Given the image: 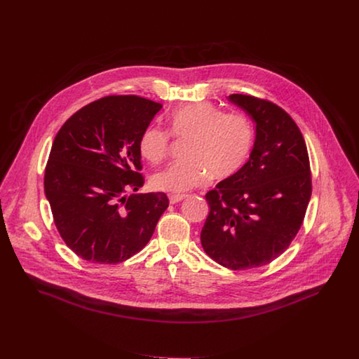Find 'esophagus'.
I'll list each match as a JSON object with an SVG mask.
<instances>
[{"instance_id": "1", "label": "esophagus", "mask_w": 359, "mask_h": 359, "mask_svg": "<svg viewBox=\"0 0 359 359\" xmlns=\"http://www.w3.org/2000/svg\"><path fill=\"white\" fill-rule=\"evenodd\" d=\"M186 198H187V195H184V194H172V195H169V202L173 205V203H177V202H180Z\"/></svg>"}]
</instances>
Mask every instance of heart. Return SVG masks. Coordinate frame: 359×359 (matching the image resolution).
Wrapping results in <instances>:
<instances>
[{
	"mask_svg": "<svg viewBox=\"0 0 359 359\" xmlns=\"http://www.w3.org/2000/svg\"><path fill=\"white\" fill-rule=\"evenodd\" d=\"M169 130L176 137H189L186 158L169 164L151 176L156 190L184 192L203 186L209 176L224 179L245 164L253 145V127L241 114L222 112L209 102H199L175 109L168 118ZM169 133L149 126L138 141L140 154L150 164L167 156Z\"/></svg>",
	"mask_w": 359,
	"mask_h": 359,
	"instance_id": "1",
	"label": "heart"
}]
</instances>
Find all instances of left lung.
<instances>
[{"mask_svg": "<svg viewBox=\"0 0 359 359\" xmlns=\"http://www.w3.org/2000/svg\"><path fill=\"white\" fill-rule=\"evenodd\" d=\"M228 100L252 119L255 141L241 169L206 194L210 211L201 243L218 264L247 270L269 264L290 245L312 180L304 137L289 114L247 95Z\"/></svg>", "mask_w": 359, "mask_h": 359, "instance_id": "8db88e82", "label": "left lung"}]
</instances>
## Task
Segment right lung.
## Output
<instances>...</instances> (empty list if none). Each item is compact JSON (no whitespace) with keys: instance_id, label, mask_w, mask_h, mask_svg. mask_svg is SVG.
Returning <instances> with one entry per match:
<instances>
[{"instance_id":"obj_1","label":"right lung","mask_w":359,"mask_h":359,"mask_svg":"<svg viewBox=\"0 0 359 359\" xmlns=\"http://www.w3.org/2000/svg\"><path fill=\"white\" fill-rule=\"evenodd\" d=\"M160 103L108 96L72 115L55 135L44 194L66 245L81 259L116 264L150 240L169 201L144 186L138 141Z\"/></svg>"}]
</instances>
